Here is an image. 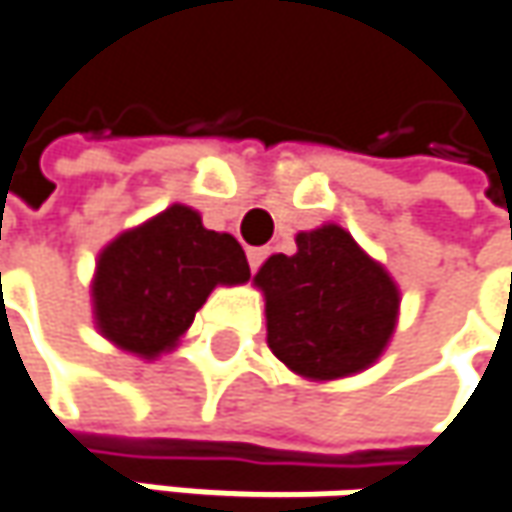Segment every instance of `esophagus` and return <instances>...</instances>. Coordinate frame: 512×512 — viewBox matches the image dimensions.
<instances>
[{
    "label": "esophagus",
    "instance_id": "1",
    "mask_svg": "<svg viewBox=\"0 0 512 512\" xmlns=\"http://www.w3.org/2000/svg\"><path fill=\"white\" fill-rule=\"evenodd\" d=\"M266 255H269V252H266V249H260V246L246 252V257H249V266H252V272H257V269H260V263L266 260Z\"/></svg>",
    "mask_w": 512,
    "mask_h": 512
}]
</instances>
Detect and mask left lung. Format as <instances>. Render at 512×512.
Masks as SVG:
<instances>
[{
  "label": "left lung",
  "mask_w": 512,
  "mask_h": 512,
  "mask_svg": "<svg viewBox=\"0 0 512 512\" xmlns=\"http://www.w3.org/2000/svg\"><path fill=\"white\" fill-rule=\"evenodd\" d=\"M295 246L255 275L269 350L310 382L362 374L397 330L400 286L336 223L298 231Z\"/></svg>",
  "instance_id": "8db88e82"
}]
</instances>
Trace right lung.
<instances>
[{"label": "right lung", "instance_id": "add662e5", "mask_svg": "<svg viewBox=\"0 0 512 512\" xmlns=\"http://www.w3.org/2000/svg\"><path fill=\"white\" fill-rule=\"evenodd\" d=\"M243 246L202 226L199 211L173 202L106 243L92 278L98 333L138 359L170 353L217 286L249 281Z\"/></svg>", "mask_w": 512, "mask_h": 512}]
</instances>
